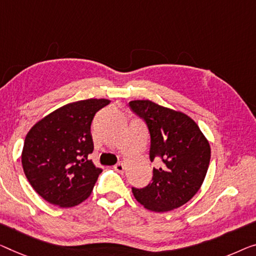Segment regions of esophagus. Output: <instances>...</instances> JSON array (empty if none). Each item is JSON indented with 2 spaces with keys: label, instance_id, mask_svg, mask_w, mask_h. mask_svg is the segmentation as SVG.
<instances>
[{
  "label": "esophagus",
  "instance_id": "34e87169",
  "mask_svg": "<svg viewBox=\"0 0 256 256\" xmlns=\"http://www.w3.org/2000/svg\"><path fill=\"white\" fill-rule=\"evenodd\" d=\"M114 169H115V170L117 171V172H123L125 168H124V164H123V163H120H120H116V164L114 166Z\"/></svg>",
  "mask_w": 256,
  "mask_h": 256
}]
</instances>
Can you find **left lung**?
I'll return each instance as SVG.
<instances>
[{"instance_id": "1", "label": "left lung", "mask_w": 256, "mask_h": 256, "mask_svg": "<svg viewBox=\"0 0 256 256\" xmlns=\"http://www.w3.org/2000/svg\"><path fill=\"white\" fill-rule=\"evenodd\" d=\"M146 123L150 136V160L161 158L152 168L150 184L132 188L136 201L152 212H169L185 204L201 188L210 161V146L196 122L185 114L150 100L128 104Z\"/></svg>"}]
</instances>
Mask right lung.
<instances>
[{
  "label": "right lung",
  "instance_id": "1",
  "mask_svg": "<svg viewBox=\"0 0 256 256\" xmlns=\"http://www.w3.org/2000/svg\"><path fill=\"white\" fill-rule=\"evenodd\" d=\"M106 98H88L60 106L38 122L24 141L25 176L49 204L68 208L90 196L102 169L90 154L94 150L92 120L108 106Z\"/></svg>",
  "mask_w": 256,
  "mask_h": 256
}]
</instances>
